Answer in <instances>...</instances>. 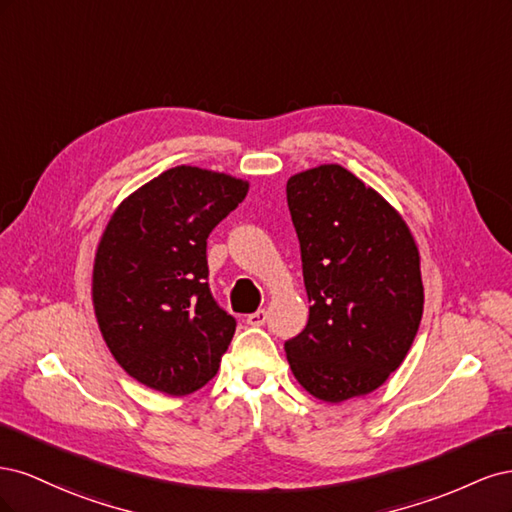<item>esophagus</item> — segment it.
<instances>
[{"label": "esophagus", "instance_id": "1", "mask_svg": "<svg viewBox=\"0 0 512 512\" xmlns=\"http://www.w3.org/2000/svg\"><path fill=\"white\" fill-rule=\"evenodd\" d=\"M245 322L250 324V327H262V324L267 322V312L265 309H258V312H254V314H250L245 318Z\"/></svg>", "mask_w": 512, "mask_h": 512}]
</instances>
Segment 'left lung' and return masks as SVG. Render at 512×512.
<instances>
[{
    "instance_id": "1",
    "label": "left lung",
    "mask_w": 512,
    "mask_h": 512,
    "mask_svg": "<svg viewBox=\"0 0 512 512\" xmlns=\"http://www.w3.org/2000/svg\"><path fill=\"white\" fill-rule=\"evenodd\" d=\"M309 320L286 342L303 389L329 404L382 386L404 363L423 316L421 256L404 218L339 164L292 175Z\"/></svg>"
}]
</instances>
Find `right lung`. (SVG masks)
I'll return each mask as SVG.
<instances>
[{"instance_id":"right-lung-1","label":"right lung","mask_w":512,"mask_h":512,"mask_svg":"<svg viewBox=\"0 0 512 512\" xmlns=\"http://www.w3.org/2000/svg\"><path fill=\"white\" fill-rule=\"evenodd\" d=\"M226 173L175 166L132 192L108 220L91 297L104 342L141 384L190 395L218 374L237 322L207 284V239L247 196Z\"/></svg>"}]
</instances>
